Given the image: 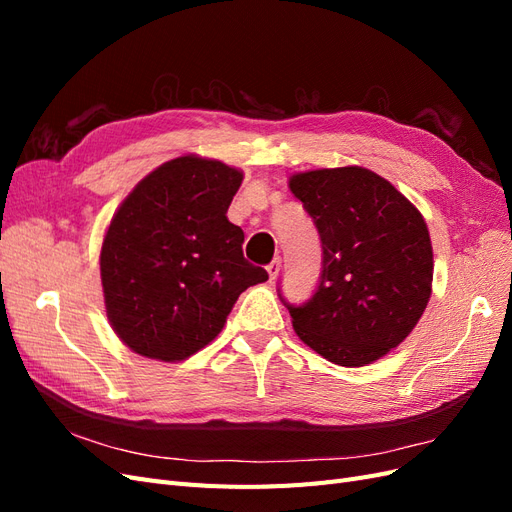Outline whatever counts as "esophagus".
Listing matches in <instances>:
<instances>
[{
  "mask_svg": "<svg viewBox=\"0 0 512 512\" xmlns=\"http://www.w3.org/2000/svg\"><path fill=\"white\" fill-rule=\"evenodd\" d=\"M280 269H282V258L277 256V258H273V260L269 262V265H267V273H269L271 280H275L277 273H280Z\"/></svg>",
  "mask_w": 512,
  "mask_h": 512,
  "instance_id": "esophagus-1",
  "label": "esophagus"
}]
</instances>
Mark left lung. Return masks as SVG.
Wrapping results in <instances>:
<instances>
[{
  "instance_id": "obj_1",
  "label": "left lung",
  "mask_w": 512,
  "mask_h": 512,
  "mask_svg": "<svg viewBox=\"0 0 512 512\" xmlns=\"http://www.w3.org/2000/svg\"><path fill=\"white\" fill-rule=\"evenodd\" d=\"M288 185L322 243L312 299L290 305L277 290L292 327L335 365L374 363L412 333L431 297L433 252L423 215L361 166L307 170Z\"/></svg>"
}]
</instances>
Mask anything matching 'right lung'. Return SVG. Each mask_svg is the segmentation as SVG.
I'll return each mask as SVG.
<instances>
[{
	"instance_id": "1",
	"label": "right lung",
	"mask_w": 512,
	"mask_h": 512,
	"mask_svg": "<svg viewBox=\"0 0 512 512\" xmlns=\"http://www.w3.org/2000/svg\"><path fill=\"white\" fill-rule=\"evenodd\" d=\"M243 173L181 156L149 173L113 215L100 252L106 316L136 354L183 361L213 342L239 294L269 275L243 258L226 211Z\"/></svg>"
}]
</instances>
